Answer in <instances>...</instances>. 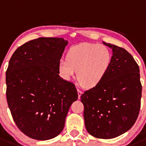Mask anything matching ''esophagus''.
I'll list each match as a JSON object with an SVG mask.
<instances>
[{"label":"esophagus","instance_id":"34e87169","mask_svg":"<svg viewBox=\"0 0 146 146\" xmlns=\"http://www.w3.org/2000/svg\"><path fill=\"white\" fill-rule=\"evenodd\" d=\"M77 93H78V98H80V96L82 94V91H81L80 89L79 88H77Z\"/></svg>","mask_w":146,"mask_h":146}]
</instances>
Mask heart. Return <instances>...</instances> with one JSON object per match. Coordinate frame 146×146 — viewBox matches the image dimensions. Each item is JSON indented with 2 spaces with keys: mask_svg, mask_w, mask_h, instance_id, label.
<instances>
[{
  "mask_svg": "<svg viewBox=\"0 0 146 146\" xmlns=\"http://www.w3.org/2000/svg\"><path fill=\"white\" fill-rule=\"evenodd\" d=\"M111 53L104 45L82 43L72 47L67 57H62L58 71L63 79L69 80L77 70V78L86 88L99 84L109 69Z\"/></svg>",
  "mask_w": 146,
  "mask_h": 146,
  "instance_id": "heart-1",
  "label": "heart"
}]
</instances>
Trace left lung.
Segmentation results:
<instances>
[{"instance_id": "obj_1", "label": "left lung", "mask_w": 146, "mask_h": 146, "mask_svg": "<svg viewBox=\"0 0 146 146\" xmlns=\"http://www.w3.org/2000/svg\"><path fill=\"white\" fill-rule=\"evenodd\" d=\"M113 51L109 69L99 84L80 96L88 132L112 139L129 130L140 109V69L125 49L103 42Z\"/></svg>"}]
</instances>
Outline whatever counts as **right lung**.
Returning a JSON list of instances; mask_svg holds the SVG:
<instances>
[{"label":"right lung","instance_id":"add662e5","mask_svg":"<svg viewBox=\"0 0 146 146\" xmlns=\"http://www.w3.org/2000/svg\"><path fill=\"white\" fill-rule=\"evenodd\" d=\"M68 44L63 38L26 42L13 53L6 72V99L19 129L31 138L50 140L62 131L75 86L59 76L58 61Z\"/></svg>","mask_w":146,"mask_h":146}]
</instances>
